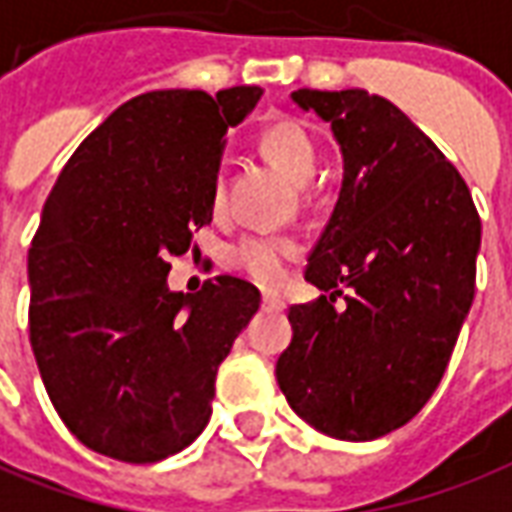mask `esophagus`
I'll return each instance as SVG.
<instances>
[{
  "label": "esophagus",
  "mask_w": 512,
  "mask_h": 512,
  "mask_svg": "<svg viewBox=\"0 0 512 512\" xmlns=\"http://www.w3.org/2000/svg\"><path fill=\"white\" fill-rule=\"evenodd\" d=\"M282 305H285V302H282L280 293H263V307H266V310H282Z\"/></svg>",
  "instance_id": "1"
}]
</instances>
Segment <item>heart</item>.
<instances>
[{
    "mask_svg": "<svg viewBox=\"0 0 512 512\" xmlns=\"http://www.w3.org/2000/svg\"><path fill=\"white\" fill-rule=\"evenodd\" d=\"M263 149L266 155L280 166L296 185H307L316 174L318 149L313 141V132L305 124L291 116L271 121L263 132ZM224 196V174H216L213 180V205H219ZM299 252V244L293 238L282 235H244L241 241L230 246V263L238 271H244L246 277H252L260 285H280L285 277V268Z\"/></svg>",
    "mask_w": 512,
    "mask_h": 512,
    "instance_id": "heart-1",
    "label": "heart"
}]
</instances>
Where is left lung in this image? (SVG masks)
Wrapping results in <instances>:
<instances>
[{"label":"left lung","mask_w":512,"mask_h":512,"mask_svg":"<svg viewBox=\"0 0 512 512\" xmlns=\"http://www.w3.org/2000/svg\"><path fill=\"white\" fill-rule=\"evenodd\" d=\"M291 99L330 124L343 182L307 257L305 280L324 296L288 310L277 382L318 432L374 441L416 416L449 366L474 302L480 216L455 166L388 99L360 88Z\"/></svg>","instance_id":"8db88e82"}]
</instances>
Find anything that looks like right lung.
<instances>
[{
	"label": "right lung",
	"mask_w": 512,
	"mask_h": 512,
	"mask_svg": "<svg viewBox=\"0 0 512 512\" xmlns=\"http://www.w3.org/2000/svg\"><path fill=\"white\" fill-rule=\"evenodd\" d=\"M260 96L257 85L135 96L46 196L27 255L30 343L57 416L99 455L157 463L210 421L216 371L260 291L224 274L180 293L166 277L213 221L224 135Z\"/></svg>",
	"instance_id": "obj_1"
}]
</instances>
